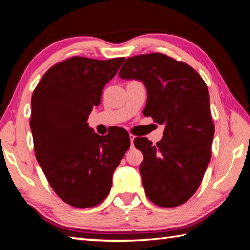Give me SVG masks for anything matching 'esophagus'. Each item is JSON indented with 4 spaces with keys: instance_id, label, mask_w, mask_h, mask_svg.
<instances>
[{
    "instance_id": "1",
    "label": "esophagus",
    "mask_w": 250,
    "mask_h": 250,
    "mask_svg": "<svg viewBox=\"0 0 250 250\" xmlns=\"http://www.w3.org/2000/svg\"><path fill=\"white\" fill-rule=\"evenodd\" d=\"M134 138H135V137H134V135H133V134H131V133H130V141H131V146H133V140H134Z\"/></svg>"
}]
</instances>
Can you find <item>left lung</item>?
<instances>
[{
    "label": "left lung",
    "mask_w": 250,
    "mask_h": 250,
    "mask_svg": "<svg viewBox=\"0 0 250 250\" xmlns=\"http://www.w3.org/2000/svg\"><path fill=\"white\" fill-rule=\"evenodd\" d=\"M119 76L145 83L143 115L166 125L155 146L147 138L134 139L143 154L140 173L147 198L161 207L184 204L197 191L211 158L215 126L205 82L189 65L161 53L129 57Z\"/></svg>",
    "instance_id": "obj_1"
}]
</instances>
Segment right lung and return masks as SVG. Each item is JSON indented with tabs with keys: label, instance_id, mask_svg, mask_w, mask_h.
Wrapping results in <instances>:
<instances>
[{
	"label": "right lung",
	"instance_id": "obj_1",
	"mask_svg": "<svg viewBox=\"0 0 250 250\" xmlns=\"http://www.w3.org/2000/svg\"><path fill=\"white\" fill-rule=\"evenodd\" d=\"M124 61L69 57L50 67L33 92L29 125L36 160L54 192L77 208L108 196L113 172L130 147L124 130L99 135L87 124Z\"/></svg>",
	"mask_w": 250,
	"mask_h": 250
}]
</instances>
